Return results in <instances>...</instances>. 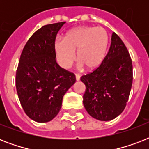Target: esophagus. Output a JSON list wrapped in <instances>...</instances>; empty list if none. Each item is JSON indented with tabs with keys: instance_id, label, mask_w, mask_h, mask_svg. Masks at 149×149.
Returning <instances> with one entry per match:
<instances>
[{
	"instance_id": "esophagus-1",
	"label": "esophagus",
	"mask_w": 149,
	"mask_h": 149,
	"mask_svg": "<svg viewBox=\"0 0 149 149\" xmlns=\"http://www.w3.org/2000/svg\"><path fill=\"white\" fill-rule=\"evenodd\" d=\"M79 79H80V76L79 74H76V80L79 81Z\"/></svg>"
}]
</instances>
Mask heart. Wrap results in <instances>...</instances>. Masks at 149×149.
Masks as SVG:
<instances>
[{"instance_id": "heart-1", "label": "heart", "mask_w": 149, "mask_h": 149, "mask_svg": "<svg viewBox=\"0 0 149 149\" xmlns=\"http://www.w3.org/2000/svg\"><path fill=\"white\" fill-rule=\"evenodd\" d=\"M108 43L105 29L83 26L72 29L64 36L63 41H56L55 49L62 67H70L77 58L79 67L87 70L97 69L103 62Z\"/></svg>"}]
</instances>
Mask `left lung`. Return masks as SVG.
Instances as JSON below:
<instances>
[{
	"mask_svg": "<svg viewBox=\"0 0 149 149\" xmlns=\"http://www.w3.org/2000/svg\"><path fill=\"white\" fill-rule=\"evenodd\" d=\"M80 80L86 86L83 103L91 117L107 121L122 113L132 89L133 67L127 48L115 32L101 64Z\"/></svg>",
	"mask_w": 149,
	"mask_h": 149,
	"instance_id": "8db88e82",
	"label": "left lung"
}]
</instances>
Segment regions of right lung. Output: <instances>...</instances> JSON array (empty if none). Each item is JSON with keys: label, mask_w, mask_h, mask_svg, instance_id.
I'll return each instance as SVG.
<instances>
[{"label": "right lung", "mask_w": 149, "mask_h": 149, "mask_svg": "<svg viewBox=\"0 0 149 149\" xmlns=\"http://www.w3.org/2000/svg\"><path fill=\"white\" fill-rule=\"evenodd\" d=\"M65 23L37 30L20 57L15 79L17 96L25 113L36 122H49L58 114L63 96L76 82L72 72L56 63L55 41Z\"/></svg>", "instance_id": "1"}]
</instances>
